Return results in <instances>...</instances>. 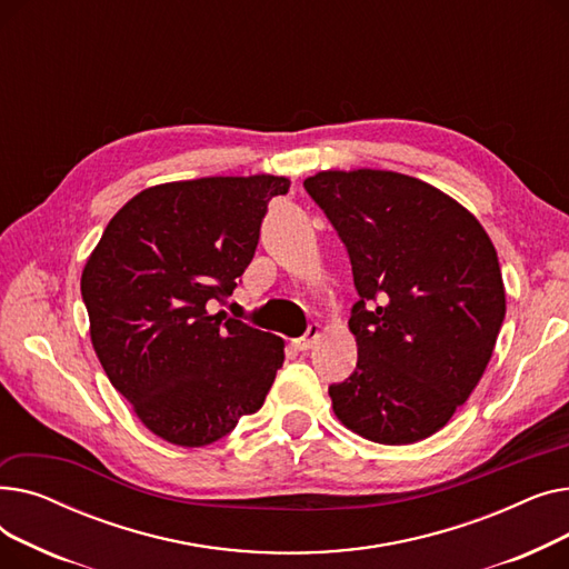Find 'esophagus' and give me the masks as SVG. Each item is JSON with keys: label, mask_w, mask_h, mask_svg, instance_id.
<instances>
[{"label": "esophagus", "mask_w": 569, "mask_h": 569, "mask_svg": "<svg viewBox=\"0 0 569 569\" xmlns=\"http://www.w3.org/2000/svg\"><path fill=\"white\" fill-rule=\"evenodd\" d=\"M320 335H322L320 325H318V322H313V325H309V330H307V335H305V337H300V339H295V341H292V348H295V350H300V352H305V350L313 348V343L320 339Z\"/></svg>", "instance_id": "1"}]
</instances>
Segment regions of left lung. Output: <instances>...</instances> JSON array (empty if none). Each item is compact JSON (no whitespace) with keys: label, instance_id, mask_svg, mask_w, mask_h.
I'll use <instances>...</instances> for the list:
<instances>
[{"label":"left lung","instance_id":"8db88e82","mask_svg":"<svg viewBox=\"0 0 569 569\" xmlns=\"http://www.w3.org/2000/svg\"><path fill=\"white\" fill-rule=\"evenodd\" d=\"M305 189L350 256L357 367L330 385L339 422L380 445L440 431L480 382L505 318L500 264L452 196L395 170H320Z\"/></svg>","mask_w":569,"mask_h":569}]
</instances>
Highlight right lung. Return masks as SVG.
Returning a JSON list of instances; mask_svg holds the SVG:
<instances>
[{"label": "right lung", "mask_w": 569, "mask_h": 569, "mask_svg": "<svg viewBox=\"0 0 569 569\" xmlns=\"http://www.w3.org/2000/svg\"><path fill=\"white\" fill-rule=\"evenodd\" d=\"M279 174L149 187L106 226L80 290L89 339L114 390L154 436L204 447L256 412L283 365V339L212 313L249 267Z\"/></svg>", "instance_id": "1"}]
</instances>
